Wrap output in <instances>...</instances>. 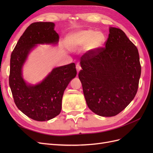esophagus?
Returning <instances> with one entry per match:
<instances>
[{"label":"esophagus","instance_id":"1","mask_svg":"<svg viewBox=\"0 0 153 153\" xmlns=\"http://www.w3.org/2000/svg\"><path fill=\"white\" fill-rule=\"evenodd\" d=\"M76 69L77 73H79V71L81 70L82 68H81V66L79 65V64H76Z\"/></svg>","mask_w":153,"mask_h":153}]
</instances>
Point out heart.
<instances>
[{
  "label": "heart",
  "mask_w": 153,
  "mask_h": 153,
  "mask_svg": "<svg viewBox=\"0 0 153 153\" xmlns=\"http://www.w3.org/2000/svg\"><path fill=\"white\" fill-rule=\"evenodd\" d=\"M69 41L74 47L85 46L89 50H96L102 47L105 36L93 30H81L74 32L69 36Z\"/></svg>",
  "instance_id": "obj_1"
}]
</instances>
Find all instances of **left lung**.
I'll use <instances>...</instances> for the list:
<instances>
[{"instance_id":"8db88e82","label":"left lung","mask_w":153,"mask_h":153,"mask_svg":"<svg viewBox=\"0 0 153 153\" xmlns=\"http://www.w3.org/2000/svg\"><path fill=\"white\" fill-rule=\"evenodd\" d=\"M105 47L80 58L78 74L88 107L103 117L117 115L135 98L141 74L137 48L120 29L110 27Z\"/></svg>"}]
</instances>
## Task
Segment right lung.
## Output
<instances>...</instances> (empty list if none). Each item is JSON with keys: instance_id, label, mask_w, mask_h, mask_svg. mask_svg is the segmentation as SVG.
Masks as SVG:
<instances>
[{"instance_id": "right-lung-1", "label": "right lung", "mask_w": 153, "mask_h": 153, "mask_svg": "<svg viewBox=\"0 0 153 153\" xmlns=\"http://www.w3.org/2000/svg\"><path fill=\"white\" fill-rule=\"evenodd\" d=\"M54 27L52 22L30 24L11 55L9 83L14 101L21 112L38 121H48L60 114L64 92L76 75L75 64L73 62L53 68L38 84H28L23 78V66L37 45L57 44L59 37Z\"/></svg>"}]
</instances>
